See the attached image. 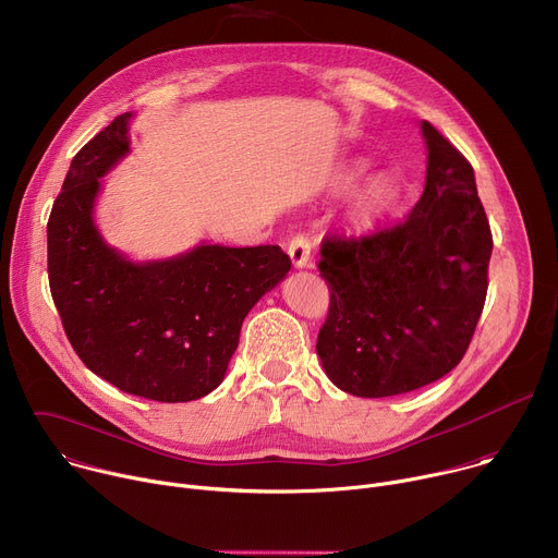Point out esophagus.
Here are the masks:
<instances>
[{
	"label": "esophagus",
	"mask_w": 558,
	"mask_h": 558,
	"mask_svg": "<svg viewBox=\"0 0 558 558\" xmlns=\"http://www.w3.org/2000/svg\"><path fill=\"white\" fill-rule=\"evenodd\" d=\"M289 256H291L293 267H298V269H302V267L308 265V260H311V238H308V233L298 231V233L291 238V243H289Z\"/></svg>",
	"instance_id": "obj_1"
}]
</instances>
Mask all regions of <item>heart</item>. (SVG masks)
Wrapping results in <instances>:
<instances>
[{
  "label": "heart",
  "mask_w": 558,
  "mask_h": 558,
  "mask_svg": "<svg viewBox=\"0 0 558 558\" xmlns=\"http://www.w3.org/2000/svg\"><path fill=\"white\" fill-rule=\"evenodd\" d=\"M400 198V187L390 177H375L357 198V214L362 218H375L388 214Z\"/></svg>",
  "instance_id": "heart-1"
}]
</instances>
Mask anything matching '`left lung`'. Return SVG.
<instances>
[{
  "mask_svg": "<svg viewBox=\"0 0 558 558\" xmlns=\"http://www.w3.org/2000/svg\"><path fill=\"white\" fill-rule=\"evenodd\" d=\"M426 187L397 222L327 235L317 269L329 313L315 351L357 397H390L450 373L480 323L493 231L468 158L428 121Z\"/></svg>",
  "mask_w": 558,
  "mask_h": 558,
  "instance_id": "left-lung-1",
  "label": "left lung"
}]
</instances>
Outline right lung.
<instances>
[{
	"mask_svg": "<svg viewBox=\"0 0 558 558\" xmlns=\"http://www.w3.org/2000/svg\"><path fill=\"white\" fill-rule=\"evenodd\" d=\"M117 117L72 158L48 218V280L63 331L82 362L119 390L192 402L225 377L252 306L291 269L278 245L220 247L134 265L93 222L99 179L125 156Z\"/></svg>",
	"mask_w": 558,
	"mask_h": 558,
	"instance_id": "obj_1",
	"label": "right lung"
}]
</instances>
